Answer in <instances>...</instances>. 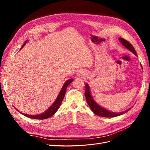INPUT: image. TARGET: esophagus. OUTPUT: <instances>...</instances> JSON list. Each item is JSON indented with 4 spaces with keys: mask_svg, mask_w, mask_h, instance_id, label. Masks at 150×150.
<instances>
[{
    "mask_svg": "<svg viewBox=\"0 0 150 150\" xmlns=\"http://www.w3.org/2000/svg\"><path fill=\"white\" fill-rule=\"evenodd\" d=\"M78 73H79V76H81L82 75H84L83 72H82V71H79V72H78Z\"/></svg>",
    "mask_w": 150,
    "mask_h": 150,
    "instance_id": "34e87169",
    "label": "esophagus"
}]
</instances>
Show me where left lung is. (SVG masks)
<instances>
[{
  "mask_svg": "<svg viewBox=\"0 0 150 150\" xmlns=\"http://www.w3.org/2000/svg\"><path fill=\"white\" fill-rule=\"evenodd\" d=\"M120 41L122 44V46H123L125 47H126L127 49H128L129 51L131 52H132L135 56H138L137 52H136V51L133 46L131 45L128 41H127L125 39H122V38H120L119 39ZM85 96L86 98V101H87V103L88 104V105L90 108L91 110H92V111L94 113L95 115H96L99 116H102V117H116L120 115H122L125 114V113L127 112L128 111H129L131 108L128 109L126 111L120 112H112L109 111L108 110H106L105 108H104L103 107L99 106V104L94 100V99L93 98V96H91V93L90 91V89H89V85L86 83V91H85Z\"/></svg>",
  "mask_w": 150,
  "mask_h": 150,
  "instance_id": "1",
  "label": "left lung"
}]
</instances>
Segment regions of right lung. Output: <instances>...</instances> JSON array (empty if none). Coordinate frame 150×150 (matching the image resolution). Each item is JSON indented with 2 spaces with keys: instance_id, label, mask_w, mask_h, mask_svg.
I'll return each instance as SVG.
<instances>
[{
  "instance_id": "add662e5",
  "label": "right lung",
  "mask_w": 150,
  "mask_h": 150,
  "mask_svg": "<svg viewBox=\"0 0 150 150\" xmlns=\"http://www.w3.org/2000/svg\"><path fill=\"white\" fill-rule=\"evenodd\" d=\"M28 40H26V41L24 42V44L22 45V46L21 47V49L25 46V44H26V42H28ZM72 81H73V79H68L67 81H66V83L64 84V85H63V86L62 87V89L60 91L59 93L57 98L56 99L55 101L54 102V103L47 109V110L46 111L41 113V114L37 115H27V114H25V113L21 112L19 110H17L16 108V109L17 110V111H18L20 113H21L22 115H24L25 116L28 117H29V118L36 119V120H45V119H47V118H48V117L53 116L56 112V111L58 110L59 108V106H61V104L62 103V101L63 100V99H64V98L67 87L68 86V85H69L70 83H71L72 82Z\"/></svg>"
}]
</instances>
